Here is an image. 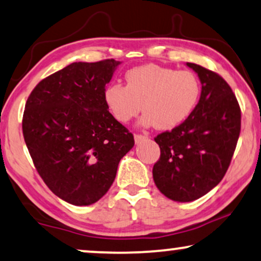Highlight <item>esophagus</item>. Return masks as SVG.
Listing matches in <instances>:
<instances>
[{"label":"esophagus","mask_w":261,"mask_h":261,"mask_svg":"<svg viewBox=\"0 0 261 261\" xmlns=\"http://www.w3.org/2000/svg\"><path fill=\"white\" fill-rule=\"evenodd\" d=\"M148 138V136L146 135H142V134H136L135 135V142L137 143H141V142H143V141H145V139Z\"/></svg>","instance_id":"1"}]
</instances>
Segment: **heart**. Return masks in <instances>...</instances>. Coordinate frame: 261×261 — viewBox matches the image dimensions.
<instances>
[{
    "instance_id": "b5f03b06",
    "label": "heart",
    "mask_w": 261,
    "mask_h": 261,
    "mask_svg": "<svg viewBox=\"0 0 261 261\" xmlns=\"http://www.w3.org/2000/svg\"><path fill=\"white\" fill-rule=\"evenodd\" d=\"M126 85L112 83L104 91L105 104L117 120L130 122L144 111L141 123L172 130L190 118L201 97L199 76L192 71L148 64L131 68Z\"/></svg>"
}]
</instances>
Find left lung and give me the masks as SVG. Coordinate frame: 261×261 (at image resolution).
Returning <instances> with one entry per match:
<instances>
[{"mask_svg": "<svg viewBox=\"0 0 261 261\" xmlns=\"http://www.w3.org/2000/svg\"><path fill=\"white\" fill-rule=\"evenodd\" d=\"M202 84L189 119L157 135L161 156L152 168L157 188L169 199L189 202L218 186L228 169L241 129V110L225 79L203 66L187 62Z\"/></svg>", "mask_w": 261, "mask_h": 261, "instance_id": "obj_1", "label": "left lung"}]
</instances>
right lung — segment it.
<instances>
[{
	"mask_svg": "<svg viewBox=\"0 0 261 261\" xmlns=\"http://www.w3.org/2000/svg\"><path fill=\"white\" fill-rule=\"evenodd\" d=\"M119 61L73 62L42 79L25 101L22 132L46 186L66 202L89 205L108 193L135 144L104 100Z\"/></svg>",
	"mask_w": 261,
	"mask_h": 261,
	"instance_id": "add662e5",
	"label": "right lung"
}]
</instances>
